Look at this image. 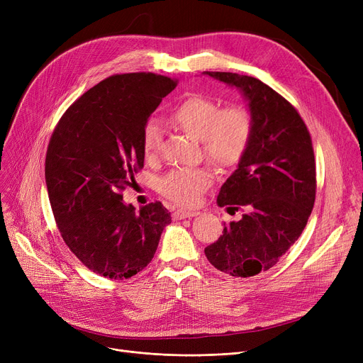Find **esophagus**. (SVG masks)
<instances>
[{"label":"esophagus","mask_w":363,"mask_h":363,"mask_svg":"<svg viewBox=\"0 0 363 363\" xmlns=\"http://www.w3.org/2000/svg\"><path fill=\"white\" fill-rule=\"evenodd\" d=\"M199 212H191V211H177L174 212V219L175 220H181V219H186V218H194L197 216Z\"/></svg>","instance_id":"34e87169"}]
</instances>
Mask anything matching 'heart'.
<instances>
[{
  "label": "heart",
  "instance_id": "heart-1",
  "mask_svg": "<svg viewBox=\"0 0 363 363\" xmlns=\"http://www.w3.org/2000/svg\"><path fill=\"white\" fill-rule=\"evenodd\" d=\"M170 121L189 137L199 140L204 156L220 167L235 166L249 145L252 116L242 107H220L211 99L193 95L184 100L170 114ZM162 128L150 119L141 135L143 155L155 160L159 155ZM211 167H177L159 181L162 196L179 206H197L206 189L213 184Z\"/></svg>",
  "mask_w": 363,
  "mask_h": 363
}]
</instances>
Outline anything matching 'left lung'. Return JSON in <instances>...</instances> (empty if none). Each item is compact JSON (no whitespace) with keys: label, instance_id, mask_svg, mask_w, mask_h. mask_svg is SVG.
<instances>
[{"label":"left lung","instance_id":"1","mask_svg":"<svg viewBox=\"0 0 363 363\" xmlns=\"http://www.w3.org/2000/svg\"><path fill=\"white\" fill-rule=\"evenodd\" d=\"M235 86L252 116V135L237 169L222 185L218 206L244 212L223 223V234L204 255L231 277L271 269L301 235L316 193L315 155L297 110L252 76L203 72Z\"/></svg>","mask_w":363,"mask_h":363}]
</instances>
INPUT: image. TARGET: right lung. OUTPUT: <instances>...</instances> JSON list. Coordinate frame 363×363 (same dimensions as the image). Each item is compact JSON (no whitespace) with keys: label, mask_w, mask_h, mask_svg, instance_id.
I'll use <instances>...</instances> for the list:
<instances>
[{"label":"right lung","mask_w":363,"mask_h":363,"mask_svg":"<svg viewBox=\"0 0 363 363\" xmlns=\"http://www.w3.org/2000/svg\"><path fill=\"white\" fill-rule=\"evenodd\" d=\"M175 86L155 73L110 76L66 110L51 135L45 182L55 222L72 253L104 278L143 271L172 222L160 201L137 213L121 193L144 166V125Z\"/></svg>","instance_id":"1"}]
</instances>
